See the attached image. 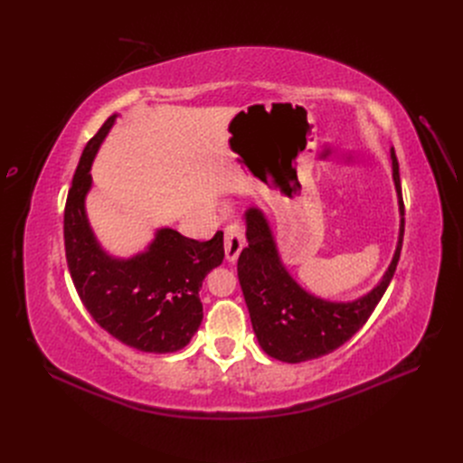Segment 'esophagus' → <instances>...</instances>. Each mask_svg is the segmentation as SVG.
Listing matches in <instances>:
<instances>
[{"label":"esophagus","instance_id":"obj_1","mask_svg":"<svg viewBox=\"0 0 463 463\" xmlns=\"http://www.w3.org/2000/svg\"><path fill=\"white\" fill-rule=\"evenodd\" d=\"M247 243V237H245V228L243 224L239 222H230L226 226V232H224V250H226V258L230 261H235L241 254V250H243Z\"/></svg>","mask_w":463,"mask_h":463}]
</instances>
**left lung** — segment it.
<instances>
[{
    "label": "left lung",
    "mask_w": 463,
    "mask_h": 463,
    "mask_svg": "<svg viewBox=\"0 0 463 463\" xmlns=\"http://www.w3.org/2000/svg\"><path fill=\"white\" fill-rule=\"evenodd\" d=\"M393 183L400 195V211L405 214L402 200L400 164L392 150ZM405 218H402L400 243L390 268L371 294L352 303H329L307 294L286 273L279 261L269 228L261 213H247L249 247L237 260V277L243 290L254 334L260 346L271 358L298 364L329 354L346 343L367 322L398 268L403 245Z\"/></svg>",
    "instance_id": "obj_1"
}]
</instances>
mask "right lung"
Masks as SVG:
<instances>
[{"instance_id":"add662e5","label":"right lung","mask_w":463,"mask_h":463,"mask_svg":"<svg viewBox=\"0 0 463 463\" xmlns=\"http://www.w3.org/2000/svg\"><path fill=\"white\" fill-rule=\"evenodd\" d=\"M115 117L86 143L63 209L65 260L77 294L92 318L128 346L175 352L186 346L203 320L200 288L224 260V233L195 241L160 230L150 249L128 261L109 258L96 243L84 214L90 165Z\"/></svg>"}]
</instances>
